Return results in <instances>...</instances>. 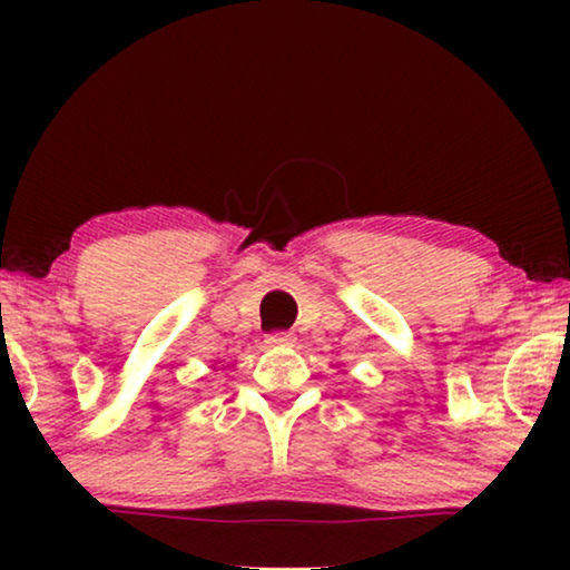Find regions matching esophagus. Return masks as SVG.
Wrapping results in <instances>:
<instances>
[{"label":"esophagus","mask_w":570,"mask_h":570,"mask_svg":"<svg viewBox=\"0 0 570 570\" xmlns=\"http://www.w3.org/2000/svg\"><path fill=\"white\" fill-rule=\"evenodd\" d=\"M264 342H267V347H287V345H293L295 337L285 332H275V334H267V340Z\"/></svg>","instance_id":"obj_1"}]
</instances>
